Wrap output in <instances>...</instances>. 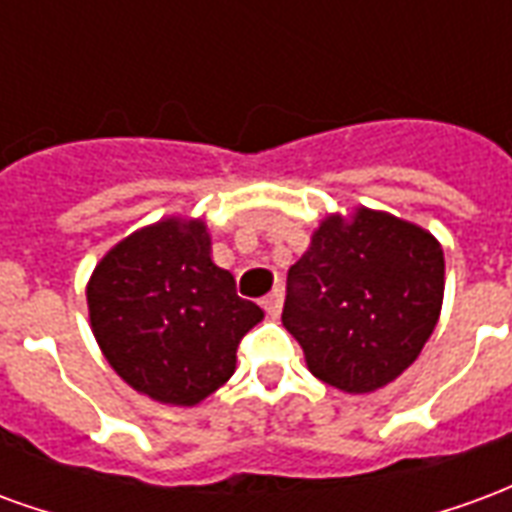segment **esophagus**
<instances>
[{
	"label": "esophagus",
	"instance_id": "34e87169",
	"mask_svg": "<svg viewBox=\"0 0 512 512\" xmlns=\"http://www.w3.org/2000/svg\"><path fill=\"white\" fill-rule=\"evenodd\" d=\"M263 307L271 318H277L279 312H282V290H271L266 299H263Z\"/></svg>",
	"mask_w": 512,
	"mask_h": 512
}]
</instances>
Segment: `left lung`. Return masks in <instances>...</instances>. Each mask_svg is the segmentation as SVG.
Here are the masks:
<instances>
[{"label":"left lung","mask_w":512,"mask_h":512,"mask_svg":"<svg viewBox=\"0 0 512 512\" xmlns=\"http://www.w3.org/2000/svg\"><path fill=\"white\" fill-rule=\"evenodd\" d=\"M444 252L386 211L332 213L288 271L282 323L315 378L348 395L392 384L436 329Z\"/></svg>","instance_id":"1"}]
</instances>
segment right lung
<instances>
[{"mask_svg":"<svg viewBox=\"0 0 512 512\" xmlns=\"http://www.w3.org/2000/svg\"><path fill=\"white\" fill-rule=\"evenodd\" d=\"M106 362L139 395L197 406L235 373V351L263 310L213 263L202 219L169 216L115 244L87 282Z\"/></svg>","mask_w":512,"mask_h":512,"instance_id":"1","label":"right lung"}]
</instances>
